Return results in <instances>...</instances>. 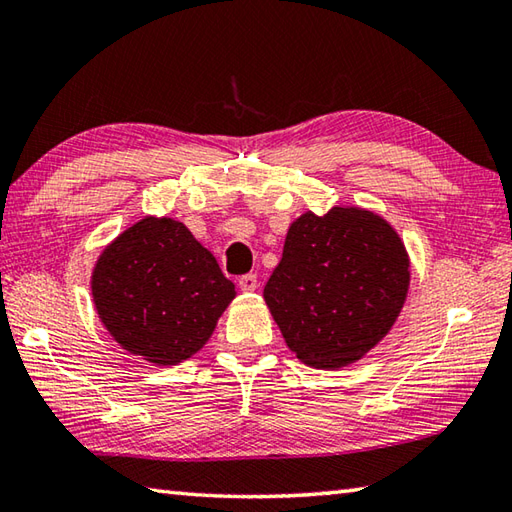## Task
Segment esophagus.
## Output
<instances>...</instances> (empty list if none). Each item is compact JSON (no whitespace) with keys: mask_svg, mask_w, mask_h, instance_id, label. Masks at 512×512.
I'll use <instances>...</instances> for the list:
<instances>
[{"mask_svg":"<svg viewBox=\"0 0 512 512\" xmlns=\"http://www.w3.org/2000/svg\"><path fill=\"white\" fill-rule=\"evenodd\" d=\"M239 288H242L244 293H253V290L257 288V275L248 273V275H242V277H239Z\"/></svg>","mask_w":512,"mask_h":512,"instance_id":"34e87169","label":"esophagus"}]
</instances>
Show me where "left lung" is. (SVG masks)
<instances>
[{
    "mask_svg": "<svg viewBox=\"0 0 512 512\" xmlns=\"http://www.w3.org/2000/svg\"><path fill=\"white\" fill-rule=\"evenodd\" d=\"M408 286L410 259L397 230L373 210L333 206L290 224L264 299L297 359L335 370L382 342Z\"/></svg>",
    "mask_w": 512,
    "mask_h": 512,
    "instance_id": "8db88e82",
    "label": "left lung"
}]
</instances>
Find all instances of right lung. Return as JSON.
Masks as SVG:
<instances>
[{"instance_id":"obj_1","label":"right lung","mask_w":512,"mask_h":512,"mask_svg":"<svg viewBox=\"0 0 512 512\" xmlns=\"http://www.w3.org/2000/svg\"><path fill=\"white\" fill-rule=\"evenodd\" d=\"M90 290L115 342L157 366L193 357L237 295L213 253L170 217L139 219L108 244Z\"/></svg>"}]
</instances>
